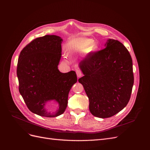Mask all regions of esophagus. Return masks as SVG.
Instances as JSON below:
<instances>
[{
    "instance_id": "34e87169",
    "label": "esophagus",
    "mask_w": 150,
    "mask_h": 150,
    "mask_svg": "<svg viewBox=\"0 0 150 150\" xmlns=\"http://www.w3.org/2000/svg\"><path fill=\"white\" fill-rule=\"evenodd\" d=\"M76 75H77V76L78 77H81V76H82V75H83V74H82V72H81L80 70H76Z\"/></svg>"
}]
</instances>
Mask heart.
<instances>
[{"label":"heart","instance_id":"1","mask_svg":"<svg viewBox=\"0 0 150 150\" xmlns=\"http://www.w3.org/2000/svg\"><path fill=\"white\" fill-rule=\"evenodd\" d=\"M97 48L92 39L84 38H76L70 40L66 45V49L69 53H75L81 51L94 52Z\"/></svg>","mask_w":150,"mask_h":150}]
</instances>
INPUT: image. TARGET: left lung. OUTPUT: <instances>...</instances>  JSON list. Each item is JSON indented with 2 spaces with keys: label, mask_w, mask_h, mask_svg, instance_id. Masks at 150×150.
<instances>
[{
  "label": "left lung",
  "mask_w": 150,
  "mask_h": 150,
  "mask_svg": "<svg viewBox=\"0 0 150 150\" xmlns=\"http://www.w3.org/2000/svg\"><path fill=\"white\" fill-rule=\"evenodd\" d=\"M105 47L80 61L84 76L78 80L89 98L91 113L102 119L115 115L127 105L134 84L132 61L127 49L112 39Z\"/></svg>",
  "instance_id": "1"
}]
</instances>
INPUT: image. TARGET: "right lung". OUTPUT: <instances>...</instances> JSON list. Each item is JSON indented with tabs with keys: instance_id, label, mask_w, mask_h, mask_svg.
<instances>
[{
	"instance_id": "right-lung-1",
	"label": "right lung",
	"mask_w": 150,
	"mask_h": 150,
	"mask_svg": "<svg viewBox=\"0 0 150 150\" xmlns=\"http://www.w3.org/2000/svg\"><path fill=\"white\" fill-rule=\"evenodd\" d=\"M62 39L56 35L35 39L22 49L17 66L19 91L31 112L45 117L64 113L68 95L76 83L75 71L61 73L58 66L61 57ZM56 100L59 108L56 112H47V101Z\"/></svg>"
}]
</instances>
